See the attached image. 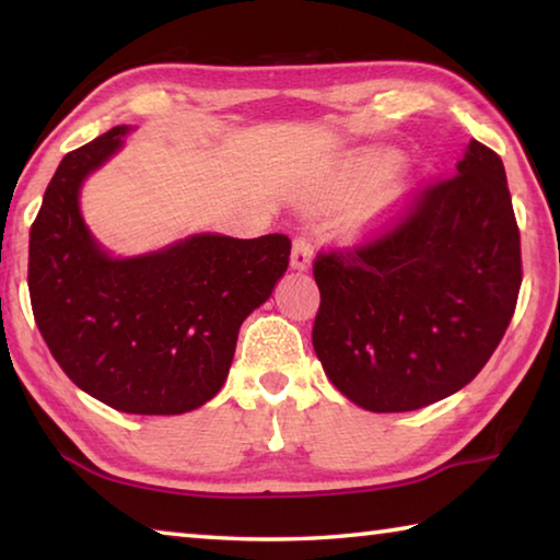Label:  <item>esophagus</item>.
<instances>
[{
	"label": "esophagus",
	"instance_id": "34e87169",
	"mask_svg": "<svg viewBox=\"0 0 560 560\" xmlns=\"http://www.w3.org/2000/svg\"><path fill=\"white\" fill-rule=\"evenodd\" d=\"M311 261H314V249H311V242L306 236H299L291 246V269L293 271H308Z\"/></svg>",
	"mask_w": 560,
	"mask_h": 560
}]
</instances>
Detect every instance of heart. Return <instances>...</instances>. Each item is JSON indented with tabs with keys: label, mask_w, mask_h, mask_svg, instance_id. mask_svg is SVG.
<instances>
[{
	"label": "heart",
	"mask_w": 560,
	"mask_h": 560,
	"mask_svg": "<svg viewBox=\"0 0 560 560\" xmlns=\"http://www.w3.org/2000/svg\"><path fill=\"white\" fill-rule=\"evenodd\" d=\"M402 158L393 148H363L350 155L343 167H340L338 189L334 197L346 195H365L383 185L397 167H400ZM412 187L405 179H390L375 197V202L358 217V220L348 226V234L353 240H371V236L383 234L387 226L400 220V214L410 205Z\"/></svg>",
	"instance_id": "b5f03b06"
}]
</instances>
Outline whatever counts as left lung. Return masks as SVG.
I'll return each instance as SVG.
<instances>
[{
    "instance_id": "8db88e82",
    "label": "left lung",
    "mask_w": 560,
    "mask_h": 560,
    "mask_svg": "<svg viewBox=\"0 0 560 560\" xmlns=\"http://www.w3.org/2000/svg\"><path fill=\"white\" fill-rule=\"evenodd\" d=\"M314 350L328 381L371 412H410L471 383L504 338L521 240L501 158L471 140L457 175L353 252L318 254Z\"/></svg>"
}]
</instances>
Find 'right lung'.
Segmentation results:
<instances>
[{
	"instance_id": "obj_1",
	"label": "right lung",
	"mask_w": 560,
	"mask_h": 560,
	"mask_svg": "<svg viewBox=\"0 0 560 560\" xmlns=\"http://www.w3.org/2000/svg\"><path fill=\"white\" fill-rule=\"evenodd\" d=\"M116 126L61 160L30 232V296L56 363L128 415H183L222 390L244 318L289 267L283 234H189L116 257L81 214L86 177L126 145Z\"/></svg>"
}]
</instances>
